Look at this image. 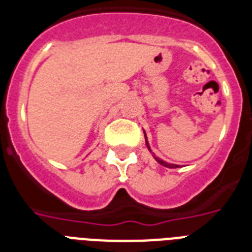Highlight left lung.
<instances>
[{
  "label": "left lung",
  "mask_w": 252,
  "mask_h": 252,
  "mask_svg": "<svg viewBox=\"0 0 252 252\" xmlns=\"http://www.w3.org/2000/svg\"><path fill=\"white\" fill-rule=\"evenodd\" d=\"M144 133H145V132H144ZM145 142H146V146H148V149H149V152H150V153H152V154H153L154 159H156V161H157L158 163H159V165L165 166V167H168V168H174V167H178V165H172V163H167V162H165V161H163V159H161V158H158L157 156H156V154H154L153 152H152V149H150V145H149V142H148V137H146V134H145Z\"/></svg>",
  "instance_id": "left-lung-1"
}]
</instances>
